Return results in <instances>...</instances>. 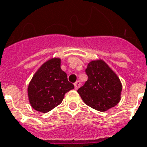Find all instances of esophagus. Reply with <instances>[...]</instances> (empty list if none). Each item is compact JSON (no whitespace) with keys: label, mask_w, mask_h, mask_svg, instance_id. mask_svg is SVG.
Wrapping results in <instances>:
<instances>
[{"label":"esophagus","mask_w":147,"mask_h":147,"mask_svg":"<svg viewBox=\"0 0 147 147\" xmlns=\"http://www.w3.org/2000/svg\"><path fill=\"white\" fill-rule=\"evenodd\" d=\"M80 85H81L80 81H79V80L76 81V82L74 84V86H75V88H76V89H78V88L80 87Z\"/></svg>","instance_id":"1"}]
</instances>
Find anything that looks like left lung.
Returning <instances> with one entry per match:
<instances>
[{"instance_id": "1", "label": "left lung", "mask_w": 147, "mask_h": 147, "mask_svg": "<svg viewBox=\"0 0 147 147\" xmlns=\"http://www.w3.org/2000/svg\"><path fill=\"white\" fill-rule=\"evenodd\" d=\"M85 72L88 80L77 91L87 105L99 111H106L119 103L122 84L103 60L90 62Z\"/></svg>"}]
</instances>
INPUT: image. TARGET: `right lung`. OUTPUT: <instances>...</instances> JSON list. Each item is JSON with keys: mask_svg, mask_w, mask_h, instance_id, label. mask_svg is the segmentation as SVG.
<instances>
[{"mask_svg": "<svg viewBox=\"0 0 147 147\" xmlns=\"http://www.w3.org/2000/svg\"><path fill=\"white\" fill-rule=\"evenodd\" d=\"M74 89L67 74L60 68V59L48 60L35 73L28 88L31 106L46 113L61 103L67 92Z\"/></svg>", "mask_w": 147, "mask_h": 147, "instance_id": "right-lung-1", "label": "right lung"}]
</instances>
